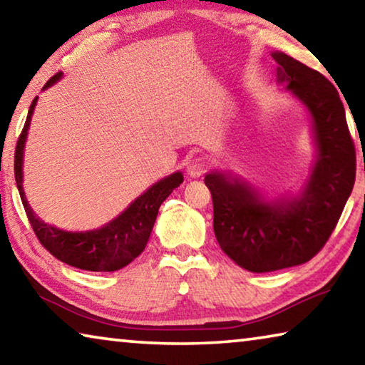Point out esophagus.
<instances>
[{
	"mask_svg": "<svg viewBox=\"0 0 365 365\" xmlns=\"http://www.w3.org/2000/svg\"><path fill=\"white\" fill-rule=\"evenodd\" d=\"M209 168V160L205 156H196L188 163V174L193 178H200L205 175V172Z\"/></svg>",
	"mask_w": 365,
	"mask_h": 365,
	"instance_id": "34e87169",
	"label": "esophagus"
}]
</instances>
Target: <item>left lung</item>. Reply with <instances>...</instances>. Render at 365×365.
I'll return each mask as SVG.
<instances>
[{"label": "left lung", "instance_id": "1", "mask_svg": "<svg viewBox=\"0 0 365 365\" xmlns=\"http://www.w3.org/2000/svg\"><path fill=\"white\" fill-rule=\"evenodd\" d=\"M279 82L311 110L319 158L307 188L289 205H267L248 185L207 174L214 233L222 251L250 272L304 264L329 242L356 180V148L338 90L322 73L283 53Z\"/></svg>", "mask_w": 365, "mask_h": 365}]
</instances>
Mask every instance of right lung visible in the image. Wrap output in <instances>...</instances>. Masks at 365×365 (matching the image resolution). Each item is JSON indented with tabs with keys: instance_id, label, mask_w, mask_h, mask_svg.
<instances>
[{
	"instance_id": "right-lung-1",
	"label": "right lung",
	"mask_w": 365,
	"mask_h": 365,
	"mask_svg": "<svg viewBox=\"0 0 365 365\" xmlns=\"http://www.w3.org/2000/svg\"><path fill=\"white\" fill-rule=\"evenodd\" d=\"M61 73L63 72H58L56 76L49 78L45 88L59 80ZM36 100L38 98H35L30 104L27 119L24 123L19 140H17L14 153L16 183L36 238L43 245V248H46V251L51 252L61 262L72 265V267L91 272H114L125 267L145 250L154 222H156L159 206L172 193V190L183 182V175L180 172H175V174L153 185L146 193L137 197L119 217H115L113 222L98 228V230L73 233L45 224L30 209L22 188L24 145H26L27 130Z\"/></svg>"
}]
</instances>
